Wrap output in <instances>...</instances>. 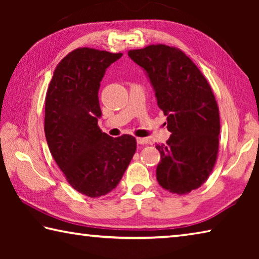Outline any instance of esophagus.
<instances>
[{"label": "esophagus", "mask_w": 259, "mask_h": 259, "mask_svg": "<svg viewBox=\"0 0 259 259\" xmlns=\"http://www.w3.org/2000/svg\"><path fill=\"white\" fill-rule=\"evenodd\" d=\"M137 144H139V145H146V144H150V139L137 138Z\"/></svg>", "instance_id": "obj_1"}]
</instances>
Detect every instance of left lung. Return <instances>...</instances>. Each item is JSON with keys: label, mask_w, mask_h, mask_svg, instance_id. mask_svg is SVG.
<instances>
[{"label": "left lung", "mask_w": 259, "mask_h": 259, "mask_svg": "<svg viewBox=\"0 0 259 259\" xmlns=\"http://www.w3.org/2000/svg\"><path fill=\"white\" fill-rule=\"evenodd\" d=\"M128 56L145 71L171 133L166 144L156 145L157 182L166 191L187 194L207 181L217 159L221 122L211 88L176 48L153 45Z\"/></svg>", "instance_id": "obj_1"}]
</instances>
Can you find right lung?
Instances as JSON below:
<instances>
[{"instance_id": "obj_1", "label": "right lung", "mask_w": 259, "mask_h": 259, "mask_svg": "<svg viewBox=\"0 0 259 259\" xmlns=\"http://www.w3.org/2000/svg\"><path fill=\"white\" fill-rule=\"evenodd\" d=\"M121 57L78 48L58 64L47 91L45 133L51 155L74 190L90 198L117 186L136 152L133 136L113 138L98 126L100 82Z\"/></svg>"}]
</instances>
